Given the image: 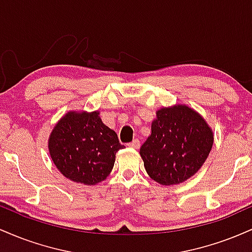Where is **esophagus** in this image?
Here are the masks:
<instances>
[{
    "instance_id": "1",
    "label": "esophagus",
    "mask_w": 252,
    "mask_h": 252,
    "mask_svg": "<svg viewBox=\"0 0 252 252\" xmlns=\"http://www.w3.org/2000/svg\"><path fill=\"white\" fill-rule=\"evenodd\" d=\"M128 147H130V148H134V149H137L138 147H140V140H137V138H135L132 142L128 143Z\"/></svg>"
}]
</instances>
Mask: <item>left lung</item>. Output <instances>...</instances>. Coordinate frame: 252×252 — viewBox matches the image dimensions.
Listing matches in <instances>:
<instances>
[{
  "label": "left lung",
  "mask_w": 252,
  "mask_h": 252,
  "mask_svg": "<svg viewBox=\"0 0 252 252\" xmlns=\"http://www.w3.org/2000/svg\"><path fill=\"white\" fill-rule=\"evenodd\" d=\"M213 144L212 130L189 106L176 105L156 112L152 134L142 144L147 173L161 185L181 184L206 161Z\"/></svg>",
  "instance_id": "8db88e82"
}]
</instances>
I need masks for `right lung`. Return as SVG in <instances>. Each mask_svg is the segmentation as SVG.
Here are the masks:
<instances>
[{"label": "right lung", "mask_w": 252, "mask_h": 252, "mask_svg": "<svg viewBox=\"0 0 252 252\" xmlns=\"http://www.w3.org/2000/svg\"><path fill=\"white\" fill-rule=\"evenodd\" d=\"M99 112H68L50 136V154L63 175L74 182L94 185L114 167L116 153L124 146L117 134L102 122Z\"/></svg>", "instance_id": "add662e5"}]
</instances>
